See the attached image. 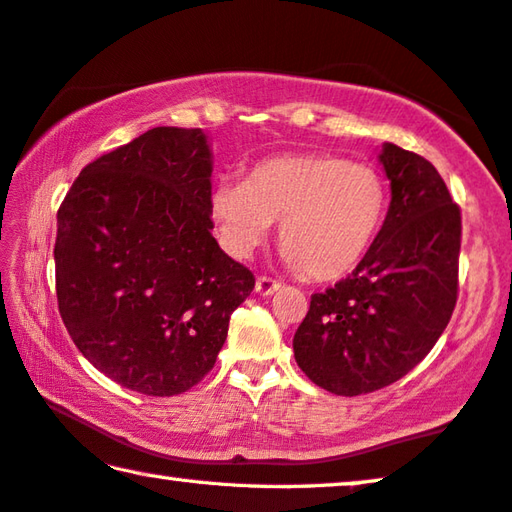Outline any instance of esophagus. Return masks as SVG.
<instances>
[{
	"mask_svg": "<svg viewBox=\"0 0 512 512\" xmlns=\"http://www.w3.org/2000/svg\"><path fill=\"white\" fill-rule=\"evenodd\" d=\"M280 286H282V282L273 280V277L259 275L257 282H255V291H257L259 295H273L275 291H280Z\"/></svg>",
	"mask_w": 512,
	"mask_h": 512,
	"instance_id": "1",
	"label": "esophagus"
}]
</instances>
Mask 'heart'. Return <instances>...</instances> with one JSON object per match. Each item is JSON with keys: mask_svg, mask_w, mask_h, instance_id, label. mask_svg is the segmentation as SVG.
Listing matches in <instances>:
<instances>
[{"mask_svg": "<svg viewBox=\"0 0 512 512\" xmlns=\"http://www.w3.org/2000/svg\"><path fill=\"white\" fill-rule=\"evenodd\" d=\"M212 219L230 255L246 259L273 221L280 250L302 275L333 282L349 275L374 246L387 212L383 176L367 163L333 154H284L255 163L246 181L219 183Z\"/></svg>", "mask_w": 512, "mask_h": 512, "instance_id": "b5f03b06", "label": "heart"}]
</instances>
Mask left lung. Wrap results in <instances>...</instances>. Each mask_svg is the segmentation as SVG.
Masks as SVG:
<instances>
[{
  "instance_id": "1",
  "label": "left lung",
  "mask_w": 512,
  "mask_h": 512,
  "mask_svg": "<svg viewBox=\"0 0 512 512\" xmlns=\"http://www.w3.org/2000/svg\"><path fill=\"white\" fill-rule=\"evenodd\" d=\"M392 185L385 224L351 275L311 295L295 331V360L338 396L396 383L441 338L459 293L461 210L436 167L385 143Z\"/></svg>"
}]
</instances>
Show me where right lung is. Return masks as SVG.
<instances>
[{"mask_svg":"<svg viewBox=\"0 0 512 512\" xmlns=\"http://www.w3.org/2000/svg\"><path fill=\"white\" fill-rule=\"evenodd\" d=\"M210 174L201 129L154 127L89 163L58 210L64 327L132 392L176 396L203 380L255 286L212 237Z\"/></svg>","mask_w":512,"mask_h":512,"instance_id":"1","label":"right lung"}]
</instances>
